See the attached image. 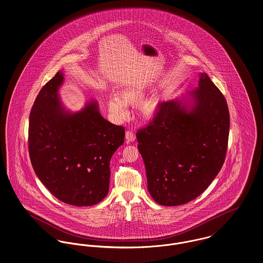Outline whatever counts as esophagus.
I'll use <instances>...</instances> for the list:
<instances>
[{"label":"esophagus","instance_id":"esophagus-1","mask_svg":"<svg viewBox=\"0 0 263 263\" xmlns=\"http://www.w3.org/2000/svg\"><path fill=\"white\" fill-rule=\"evenodd\" d=\"M135 140H136L135 134H134L132 130H127V132L125 133V140H126V142L129 143V142L135 141Z\"/></svg>","mask_w":263,"mask_h":263}]
</instances>
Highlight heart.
Returning <instances> with one entry per match:
<instances>
[{"instance_id":"b5f03b06","label":"heart","mask_w":263,"mask_h":263,"mask_svg":"<svg viewBox=\"0 0 263 263\" xmlns=\"http://www.w3.org/2000/svg\"><path fill=\"white\" fill-rule=\"evenodd\" d=\"M146 96V89L140 85L123 88L118 96H111L106 103L107 110L117 120H123L127 115L126 105H138L140 103V116L145 120L153 119L158 112L160 99L153 96L143 101Z\"/></svg>"}]
</instances>
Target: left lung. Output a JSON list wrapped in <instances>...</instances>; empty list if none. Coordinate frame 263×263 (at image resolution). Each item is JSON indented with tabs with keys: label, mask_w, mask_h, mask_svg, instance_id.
<instances>
[{
	"label": "left lung",
	"mask_w": 263,
	"mask_h": 263,
	"mask_svg": "<svg viewBox=\"0 0 263 263\" xmlns=\"http://www.w3.org/2000/svg\"><path fill=\"white\" fill-rule=\"evenodd\" d=\"M228 133V103L205 72L191 92L162 102L137 133L154 200L175 206L203 193L222 167Z\"/></svg>",
	"instance_id": "obj_1"
}]
</instances>
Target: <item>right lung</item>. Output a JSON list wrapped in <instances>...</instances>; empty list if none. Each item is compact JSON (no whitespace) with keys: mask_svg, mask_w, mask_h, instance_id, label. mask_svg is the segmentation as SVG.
I'll list each match as a JSON object with an SVG mask.
<instances>
[{"mask_svg":"<svg viewBox=\"0 0 263 263\" xmlns=\"http://www.w3.org/2000/svg\"><path fill=\"white\" fill-rule=\"evenodd\" d=\"M64 71L40 90L30 115L29 153L35 175L58 199L74 206L101 202L108 193L109 161L124 128L107 122L95 100L79 111L63 105Z\"/></svg>","mask_w":263,"mask_h":263,"instance_id":"1","label":"right lung"}]
</instances>
